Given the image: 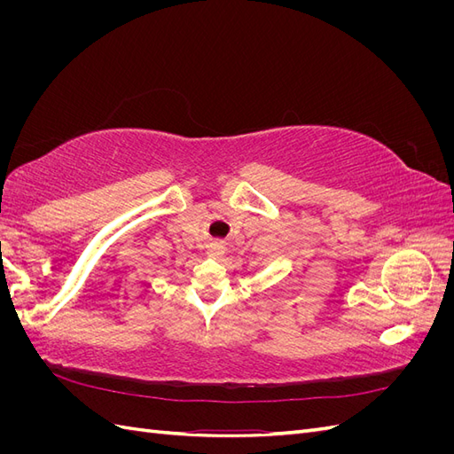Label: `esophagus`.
<instances>
[{"instance_id": "34e87169", "label": "esophagus", "mask_w": 454, "mask_h": 454, "mask_svg": "<svg viewBox=\"0 0 454 454\" xmlns=\"http://www.w3.org/2000/svg\"><path fill=\"white\" fill-rule=\"evenodd\" d=\"M225 254V246L222 240H214L210 246H208V255L210 257H222Z\"/></svg>"}]
</instances>
